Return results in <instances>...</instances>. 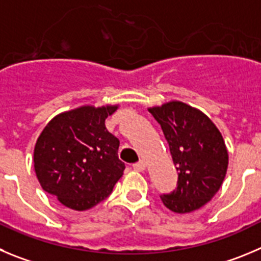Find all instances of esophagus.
<instances>
[{
  "label": "esophagus",
  "mask_w": 261,
  "mask_h": 261,
  "mask_svg": "<svg viewBox=\"0 0 261 261\" xmlns=\"http://www.w3.org/2000/svg\"><path fill=\"white\" fill-rule=\"evenodd\" d=\"M133 169L135 170V171H144V170H145V162H144V161H139V162H136V164L133 165Z\"/></svg>",
  "instance_id": "esophagus-1"
}]
</instances>
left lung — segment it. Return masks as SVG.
I'll return each instance as SVG.
<instances>
[{
    "instance_id": "1",
    "label": "left lung",
    "mask_w": 261,
    "mask_h": 261,
    "mask_svg": "<svg viewBox=\"0 0 261 261\" xmlns=\"http://www.w3.org/2000/svg\"><path fill=\"white\" fill-rule=\"evenodd\" d=\"M149 112L161 125L177 171V186L161 199L174 213L198 210L220 189L228 152L220 131L198 109L170 101Z\"/></svg>"
}]
</instances>
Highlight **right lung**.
Returning a JSON list of instances; mask_svg holds the SVG:
<instances>
[{"instance_id":"1","label":"right lung","mask_w":261,"mask_h":261,"mask_svg":"<svg viewBox=\"0 0 261 261\" xmlns=\"http://www.w3.org/2000/svg\"><path fill=\"white\" fill-rule=\"evenodd\" d=\"M117 106L81 107L54 117L35 147V171L45 192L65 207L84 211L112 193L125 164L119 140L106 127Z\"/></svg>"}]
</instances>
